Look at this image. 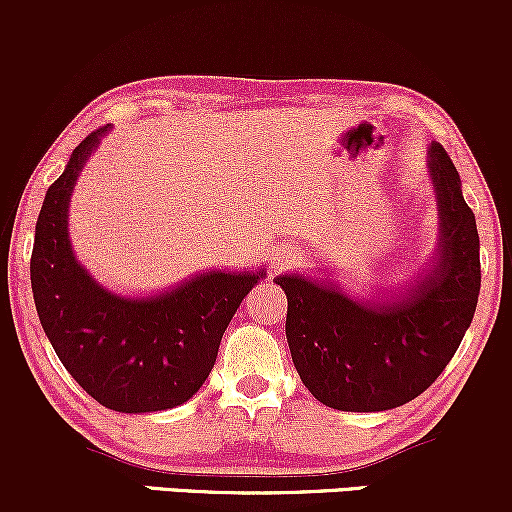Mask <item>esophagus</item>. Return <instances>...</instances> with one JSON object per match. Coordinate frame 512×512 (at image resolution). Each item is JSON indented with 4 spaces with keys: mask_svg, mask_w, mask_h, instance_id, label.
<instances>
[{
    "mask_svg": "<svg viewBox=\"0 0 512 512\" xmlns=\"http://www.w3.org/2000/svg\"><path fill=\"white\" fill-rule=\"evenodd\" d=\"M296 260H298V252L293 248H281L279 245V248L272 250V262L276 269L291 267V264H296Z\"/></svg>",
    "mask_w": 512,
    "mask_h": 512,
    "instance_id": "obj_1",
    "label": "esophagus"
}]
</instances>
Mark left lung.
Instances as JSON below:
<instances>
[{"instance_id":"1","label":"left lung","mask_w":512,"mask_h":512,"mask_svg":"<svg viewBox=\"0 0 512 512\" xmlns=\"http://www.w3.org/2000/svg\"><path fill=\"white\" fill-rule=\"evenodd\" d=\"M438 248L409 289L358 298L332 279L281 274L286 339L310 395L339 411H385L419 397L455 356L479 301V233L455 163L428 146Z\"/></svg>"}]
</instances>
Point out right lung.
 I'll return each mask as SVG.
<instances>
[{
    "instance_id": "1",
    "label": "right lung",
    "mask_w": 512,
    "mask_h": 512,
    "mask_svg": "<svg viewBox=\"0 0 512 512\" xmlns=\"http://www.w3.org/2000/svg\"><path fill=\"white\" fill-rule=\"evenodd\" d=\"M108 132L88 134L48 187L35 223L33 301L76 383L103 407L146 414L180 407L204 385L228 322L267 272L209 269L154 296H122L93 279L72 250L69 199Z\"/></svg>"
}]
</instances>
